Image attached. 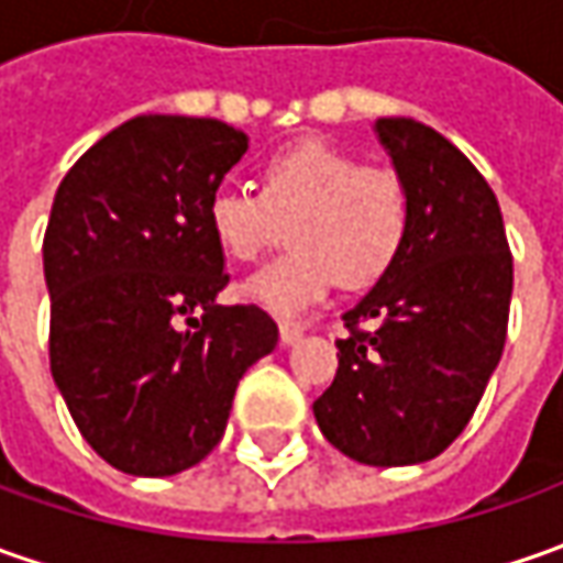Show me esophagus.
<instances>
[{
    "label": "esophagus",
    "mask_w": 563,
    "mask_h": 563,
    "mask_svg": "<svg viewBox=\"0 0 563 563\" xmlns=\"http://www.w3.org/2000/svg\"><path fill=\"white\" fill-rule=\"evenodd\" d=\"M301 333H305V327L296 323V320H283L280 323V342L283 345H296L301 340Z\"/></svg>",
    "instance_id": "34e87169"
}]
</instances>
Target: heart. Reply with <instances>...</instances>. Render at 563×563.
<instances>
[{
    "label": "heart",
    "instance_id": "heart-1",
    "mask_svg": "<svg viewBox=\"0 0 563 563\" xmlns=\"http://www.w3.org/2000/svg\"><path fill=\"white\" fill-rule=\"evenodd\" d=\"M208 223L230 262L252 264L292 245L243 283V296L274 314H296L330 289H364L396 264L411 227V192L396 170L301 140L264 165L262 189L227 184L208 199Z\"/></svg>",
    "mask_w": 563,
    "mask_h": 563
}]
</instances>
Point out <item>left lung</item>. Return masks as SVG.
I'll return each instance as SVG.
<instances>
[{"label":"left lung","mask_w":563,"mask_h":563,"mask_svg":"<svg viewBox=\"0 0 563 563\" xmlns=\"http://www.w3.org/2000/svg\"><path fill=\"white\" fill-rule=\"evenodd\" d=\"M377 133L411 192V227L342 314L349 336L314 417L342 455L405 467L471 423L508 336L514 258L498 199L461 148L411 118H383Z\"/></svg>","instance_id":"8db88e82"}]
</instances>
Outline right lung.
<instances>
[{"label": "right lung", "mask_w": 563, "mask_h": 563, "mask_svg": "<svg viewBox=\"0 0 563 563\" xmlns=\"http://www.w3.org/2000/svg\"><path fill=\"white\" fill-rule=\"evenodd\" d=\"M245 148L214 118L140 114L55 192L43 240L52 377L92 452L124 474L199 464L243 374L277 345L258 305L214 301L230 274L208 199Z\"/></svg>", "instance_id": "right-lung-1"}]
</instances>
